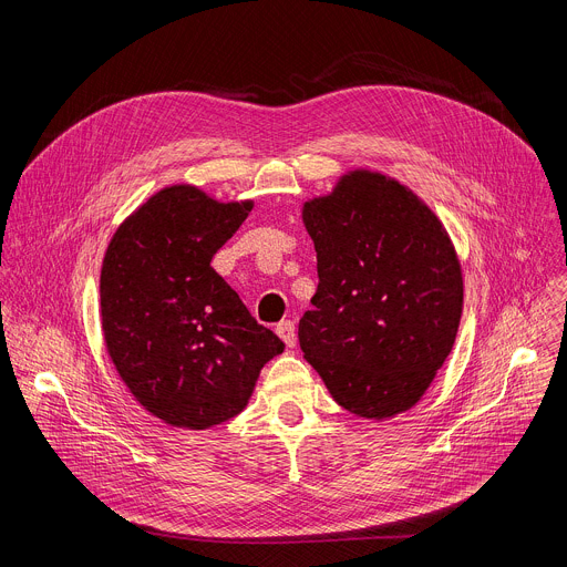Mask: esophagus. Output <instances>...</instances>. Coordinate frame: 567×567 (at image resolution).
I'll return each instance as SVG.
<instances>
[{"instance_id":"1","label":"esophagus","mask_w":567,"mask_h":567,"mask_svg":"<svg viewBox=\"0 0 567 567\" xmlns=\"http://www.w3.org/2000/svg\"><path fill=\"white\" fill-rule=\"evenodd\" d=\"M276 334L285 341L287 348H293L296 341H298V339H296V322H293V320H282V322H278Z\"/></svg>"}]
</instances>
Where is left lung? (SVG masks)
<instances>
[{"label":"left lung","instance_id":"1","mask_svg":"<svg viewBox=\"0 0 567 567\" xmlns=\"http://www.w3.org/2000/svg\"><path fill=\"white\" fill-rule=\"evenodd\" d=\"M318 289L298 322L305 359L339 406L406 413L453 350L464 285L437 215L406 186L352 171L302 206Z\"/></svg>","mask_w":567,"mask_h":567}]
</instances>
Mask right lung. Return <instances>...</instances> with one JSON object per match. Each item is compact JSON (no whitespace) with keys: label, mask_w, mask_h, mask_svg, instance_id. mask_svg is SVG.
Instances as JSON below:
<instances>
[{"label":"right lung","mask_w":567,"mask_h":567,"mask_svg":"<svg viewBox=\"0 0 567 567\" xmlns=\"http://www.w3.org/2000/svg\"><path fill=\"white\" fill-rule=\"evenodd\" d=\"M251 208L168 186L107 247L101 320L110 359L141 406L171 426L204 431L245 411L260 370L285 350L210 267Z\"/></svg>","instance_id":"add662e5"}]
</instances>
